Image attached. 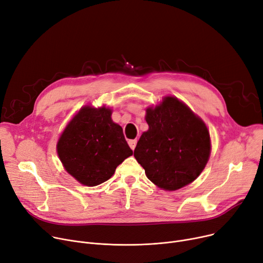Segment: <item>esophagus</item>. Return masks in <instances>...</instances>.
<instances>
[{
  "label": "esophagus",
  "instance_id": "obj_1",
  "mask_svg": "<svg viewBox=\"0 0 263 263\" xmlns=\"http://www.w3.org/2000/svg\"><path fill=\"white\" fill-rule=\"evenodd\" d=\"M128 144H129L130 148H131L132 150H134V149H135V147H136L137 141H136V139H131V141H129V142H128Z\"/></svg>",
  "mask_w": 263,
  "mask_h": 263
}]
</instances>
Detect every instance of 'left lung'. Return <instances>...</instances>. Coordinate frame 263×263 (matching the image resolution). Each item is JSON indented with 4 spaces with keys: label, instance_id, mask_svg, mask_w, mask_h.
I'll use <instances>...</instances> for the list:
<instances>
[{
    "label": "left lung",
    "instance_id": "left-lung-1",
    "mask_svg": "<svg viewBox=\"0 0 263 263\" xmlns=\"http://www.w3.org/2000/svg\"><path fill=\"white\" fill-rule=\"evenodd\" d=\"M146 121L149 129L137 142L134 156L147 178L169 191L194 182L211 155V137L204 121L172 96L148 108Z\"/></svg>",
    "mask_w": 263,
    "mask_h": 263
}]
</instances>
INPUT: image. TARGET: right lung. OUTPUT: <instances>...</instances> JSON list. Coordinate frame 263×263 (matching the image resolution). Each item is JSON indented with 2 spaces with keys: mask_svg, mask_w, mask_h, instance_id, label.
Wrapping results in <instances>:
<instances>
[{
  "mask_svg": "<svg viewBox=\"0 0 263 263\" xmlns=\"http://www.w3.org/2000/svg\"><path fill=\"white\" fill-rule=\"evenodd\" d=\"M109 108H82L62 132L57 152L65 170L85 186L108 181L116 167L132 155Z\"/></svg>",
  "mask_w": 263,
  "mask_h": 263,
  "instance_id": "obj_1",
  "label": "right lung"
}]
</instances>
